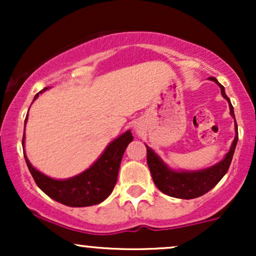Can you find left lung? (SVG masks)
Returning a JSON list of instances; mask_svg holds the SVG:
<instances>
[{
  "label": "left lung",
  "instance_id": "obj_1",
  "mask_svg": "<svg viewBox=\"0 0 256 256\" xmlns=\"http://www.w3.org/2000/svg\"><path fill=\"white\" fill-rule=\"evenodd\" d=\"M208 79L218 84L220 90H222V98L228 101V107H230V114L234 119V132H236L234 140L232 142L230 150L226 152L222 160H220L216 165L204 170H198V171H176V170L167 166L150 146H146V162H148V167L150 170L152 180L160 192L172 196V198L183 200L196 198L213 189L228 172V167L231 165L234 149H236L237 140H238V128H237L236 118H234V107H232L230 98L226 96L225 88L214 77H210Z\"/></svg>",
  "mask_w": 256,
  "mask_h": 256
}]
</instances>
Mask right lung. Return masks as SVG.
I'll use <instances>...</instances> for the list:
<instances>
[{
	"label": "right lung",
	"instance_id": "obj_1",
	"mask_svg": "<svg viewBox=\"0 0 256 256\" xmlns=\"http://www.w3.org/2000/svg\"><path fill=\"white\" fill-rule=\"evenodd\" d=\"M46 89L48 88L40 90L34 96V101L40 96V94L44 92ZM26 122H28V116L25 119V125ZM132 140H134V136L130 130L124 132L106 146L101 156L89 168L74 177L67 179L50 178L31 165L25 154V128L24 137H22V148H24L26 165L30 170L38 188L44 194L68 207H88V206L101 204L113 192L116 179H118L122 155H124L126 146L132 142Z\"/></svg>",
	"mask_w": 256,
	"mask_h": 256
}]
</instances>
